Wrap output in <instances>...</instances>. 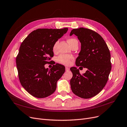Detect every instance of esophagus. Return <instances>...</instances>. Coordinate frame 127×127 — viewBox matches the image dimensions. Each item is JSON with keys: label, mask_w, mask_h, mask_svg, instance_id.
Masks as SVG:
<instances>
[{"label": "esophagus", "mask_w": 127, "mask_h": 127, "mask_svg": "<svg viewBox=\"0 0 127 127\" xmlns=\"http://www.w3.org/2000/svg\"><path fill=\"white\" fill-rule=\"evenodd\" d=\"M69 70H70V69L68 67H65V71H69Z\"/></svg>", "instance_id": "esophagus-1"}]
</instances>
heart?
<instances>
[{
    "instance_id": "heart-1",
    "label": "heart",
    "mask_w": 127,
    "mask_h": 127,
    "mask_svg": "<svg viewBox=\"0 0 127 127\" xmlns=\"http://www.w3.org/2000/svg\"><path fill=\"white\" fill-rule=\"evenodd\" d=\"M67 42L69 44L70 46H71L75 42H78L77 40L76 39L70 38L67 39ZM58 42H56L53 46V51L54 52H56L57 50V46H58ZM73 59V57L69 55H60V56L57 57V62L63 64L64 65H69L71 64V60Z\"/></svg>"
}]
</instances>
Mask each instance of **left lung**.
<instances>
[{
    "label": "left lung",
    "mask_w": 127,
    "mask_h": 127,
    "mask_svg": "<svg viewBox=\"0 0 127 127\" xmlns=\"http://www.w3.org/2000/svg\"><path fill=\"white\" fill-rule=\"evenodd\" d=\"M73 34L78 36L81 45L76 65L88 70L81 74L76 67L70 68L73 74L70 80L71 88L79 97L90 98L98 94L107 82L111 69L110 53L103 37L93 30L74 29L70 35Z\"/></svg>",
    "instance_id": "left-lung-1"
}]
</instances>
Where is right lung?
Instances as JSON below:
<instances>
[{
	"label": "right lung",
	"instance_id": "right-lung-1",
	"mask_svg": "<svg viewBox=\"0 0 127 127\" xmlns=\"http://www.w3.org/2000/svg\"><path fill=\"white\" fill-rule=\"evenodd\" d=\"M68 30L38 29L29 34L20 45L16 58L19 79L24 89L35 97L52 94L65 71L63 65L56 64L48 69L45 64L52 62L54 44Z\"/></svg>",
	"mask_w": 127,
	"mask_h": 127
}]
</instances>
